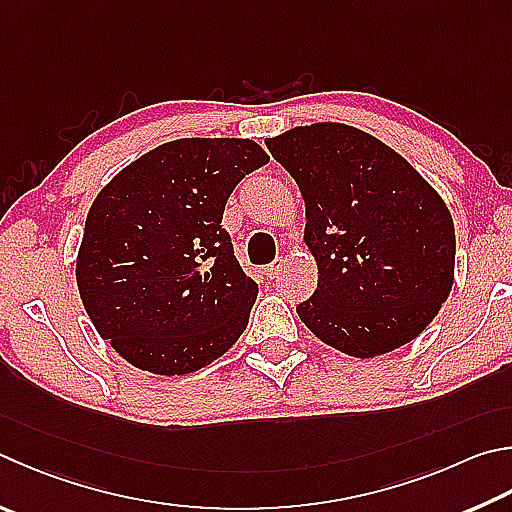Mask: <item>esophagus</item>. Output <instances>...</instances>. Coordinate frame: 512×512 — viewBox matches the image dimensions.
Returning a JSON list of instances; mask_svg holds the SVG:
<instances>
[{"label": "esophagus", "instance_id": "1", "mask_svg": "<svg viewBox=\"0 0 512 512\" xmlns=\"http://www.w3.org/2000/svg\"><path fill=\"white\" fill-rule=\"evenodd\" d=\"M282 271H284V259H275V262L268 266V271H266L268 280H277V277L282 275Z\"/></svg>", "mask_w": 512, "mask_h": 512}]
</instances>
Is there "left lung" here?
Returning <instances> with one entry per match:
<instances>
[{"label": "left lung", "instance_id": "1", "mask_svg": "<svg viewBox=\"0 0 512 512\" xmlns=\"http://www.w3.org/2000/svg\"><path fill=\"white\" fill-rule=\"evenodd\" d=\"M306 208L318 288L297 315L322 342L374 358L412 342L454 280L450 210L414 167L378 138L340 123L266 138Z\"/></svg>", "mask_w": 512, "mask_h": 512}]
</instances>
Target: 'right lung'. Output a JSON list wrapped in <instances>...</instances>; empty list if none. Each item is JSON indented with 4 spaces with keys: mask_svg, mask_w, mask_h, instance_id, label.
Masks as SVG:
<instances>
[{
    "mask_svg": "<svg viewBox=\"0 0 512 512\" xmlns=\"http://www.w3.org/2000/svg\"><path fill=\"white\" fill-rule=\"evenodd\" d=\"M266 163L248 138H181L96 197L78 253L80 297L102 340L134 367L192 374L244 333L259 288L221 219L237 183Z\"/></svg>",
    "mask_w": 512,
    "mask_h": 512,
    "instance_id": "obj_1",
    "label": "right lung"
}]
</instances>
